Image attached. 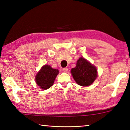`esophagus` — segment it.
Wrapping results in <instances>:
<instances>
[{"instance_id":"1","label":"esophagus","mask_w":130,"mask_h":130,"mask_svg":"<svg viewBox=\"0 0 130 130\" xmlns=\"http://www.w3.org/2000/svg\"><path fill=\"white\" fill-rule=\"evenodd\" d=\"M63 71L64 72H67V71H68V69L67 67H66V68H64V69H63Z\"/></svg>"}]
</instances>
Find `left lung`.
<instances>
[{"label": "left lung", "mask_w": 130, "mask_h": 130, "mask_svg": "<svg viewBox=\"0 0 130 130\" xmlns=\"http://www.w3.org/2000/svg\"><path fill=\"white\" fill-rule=\"evenodd\" d=\"M71 72L76 83L83 87L90 86L98 76L96 67L83 57L78 59L76 67L72 68Z\"/></svg>", "instance_id": "left-lung-1"}]
</instances>
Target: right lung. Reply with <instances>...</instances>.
Instances as JSON below:
<instances>
[{"label":"right lung","instance_id":"obj_1","mask_svg":"<svg viewBox=\"0 0 130 130\" xmlns=\"http://www.w3.org/2000/svg\"><path fill=\"white\" fill-rule=\"evenodd\" d=\"M58 74L57 69H52L49 65L43 66L35 76L36 83L42 90H47L53 85Z\"/></svg>","mask_w":130,"mask_h":130}]
</instances>
